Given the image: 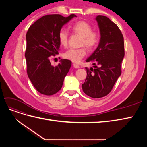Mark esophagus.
Listing matches in <instances>:
<instances>
[{
	"mask_svg": "<svg viewBox=\"0 0 147 147\" xmlns=\"http://www.w3.org/2000/svg\"><path fill=\"white\" fill-rule=\"evenodd\" d=\"M73 66H74V67L75 68V69H79V68H80V66L76 64H73Z\"/></svg>",
	"mask_w": 147,
	"mask_h": 147,
	"instance_id": "1",
	"label": "esophagus"
}]
</instances>
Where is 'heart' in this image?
<instances>
[{
    "instance_id": "obj_1",
    "label": "heart",
    "mask_w": 147,
    "mask_h": 147,
    "mask_svg": "<svg viewBox=\"0 0 147 147\" xmlns=\"http://www.w3.org/2000/svg\"><path fill=\"white\" fill-rule=\"evenodd\" d=\"M72 32L82 37L80 45L86 47L89 50L94 49L98 45L100 35L96 30H92V26L84 21H80L70 26ZM69 33L64 29L59 30L58 40L61 45L66 47L68 43ZM86 50L84 47L79 49H70L64 53V57L73 63H78L86 55Z\"/></svg>"
}]
</instances>
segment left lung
Returning a JSON list of instances; mask_svg holds the SVG:
<instances>
[{"instance_id": "obj_1", "label": "left lung", "mask_w": 147, "mask_h": 147, "mask_svg": "<svg viewBox=\"0 0 147 147\" xmlns=\"http://www.w3.org/2000/svg\"><path fill=\"white\" fill-rule=\"evenodd\" d=\"M96 20L100 30V42L86 60L92 62L94 68L86 67L87 76L82 88L88 96L100 98L109 94L121 75L124 43L121 30L109 18L97 15Z\"/></svg>"}]
</instances>
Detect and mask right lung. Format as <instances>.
<instances>
[{"mask_svg": "<svg viewBox=\"0 0 147 147\" xmlns=\"http://www.w3.org/2000/svg\"><path fill=\"white\" fill-rule=\"evenodd\" d=\"M76 16L74 14L68 17L61 15H45L31 25L26 34L27 74L35 88L42 94L53 95L63 86L72 62L61 59L58 65L53 66L50 59L59 54V30Z\"/></svg>", "mask_w": 147, "mask_h": 147, "instance_id": "add662e5", "label": "right lung"}]
</instances>
